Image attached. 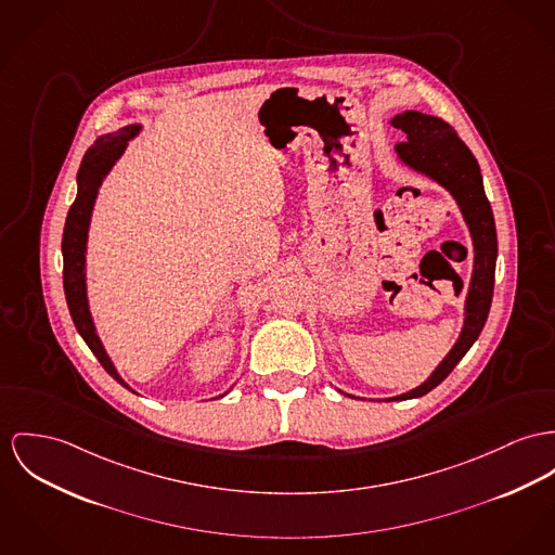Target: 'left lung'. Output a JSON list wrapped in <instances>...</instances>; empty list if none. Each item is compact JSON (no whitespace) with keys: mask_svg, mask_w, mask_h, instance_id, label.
I'll return each mask as SVG.
<instances>
[{"mask_svg":"<svg viewBox=\"0 0 555 555\" xmlns=\"http://www.w3.org/2000/svg\"><path fill=\"white\" fill-rule=\"evenodd\" d=\"M390 125L405 132V141L395 145V154L401 160V165L439 183L454 198L469 228L470 243H473V270H470L469 289L465 298V312H463L465 319L454 346L430 372L425 383L418 384L408 392L376 399V401H405V399L423 397L437 384L443 383L450 376V372L459 365V361L469 352L473 341L479 338L492 304L499 241H496L492 207L483 192V179H481L479 165L470 154L469 147L465 145V141L456 134V130L448 122H443L441 118L416 112V109L395 114L390 118ZM344 395L354 397L350 392H344Z\"/></svg>","mask_w":555,"mask_h":555,"instance_id":"8db88e82","label":"left lung"}]
</instances>
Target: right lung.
Listing matches in <instances>:
<instances>
[{
    "instance_id": "obj_1",
    "label": "right lung",
    "mask_w": 555,
    "mask_h": 555,
    "mask_svg": "<svg viewBox=\"0 0 555 555\" xmlns=\"http://www.w3.org/2000/svg\"><path fill=\"white\" fill-rule=\"evenodd\" d=\"M141 128H143L141 125H127V127H122L116 132L101 134L86 150L80 171L76 177L78 194H76V201L69 207V214L65 219L63 243H61L63 287H65V299H67L74 325H76L78 334L82 336V340L88 344V348L92 350V354L105 367V372L128 390H132V388L118 374L112 357L107 354L103 341L96 334V327H94V319H92L90 304H88V285H86V251H88L90 219H92V209H94V203H96V196H99V188L103 185L105 177L114 169V165L122 158L128 141H132L141 132ZM230 390L232 388H228L223 395H219L215 399L225 397Z\"/></svg>"
}]
</instances>
